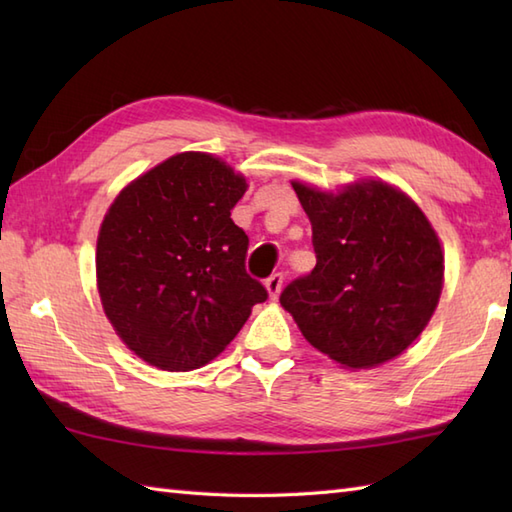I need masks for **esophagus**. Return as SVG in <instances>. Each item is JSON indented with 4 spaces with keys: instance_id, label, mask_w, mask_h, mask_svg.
Returning a JSON list of instances; mask_svg holds the SVG:
<instances>
[{
    "instance_id": "esophagus-1",
    "label": "esophagus",
    "mask_w": 512,
    "mask_h": 512,
    "mask_svg": "<svg viewBox=\"0 0 512 512\" xmlns=\"http://www.w3.org/2000/svg\"><path fill=\"white\" fill-rule=\"evenodd\" d=\"M281 288H284V273H273L266 279V290H268L270 299H277Z\"/></svg>"
}]
</instances>
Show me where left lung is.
Segmentation results:
<instances>
[{"mask_svg": "<svg viewBox=\"0 0 512 512\" xmlns=\"http://www.w3.org/2000/svg\"><path fill=\"white\" fill-rule=\"evenodd\" d=\"M312 222L317 266L281 292L308 343L352 369L376 367L418 339L438 306L444 257L405 193L369 180L343 193L292 182Z\"/></svg>", "mask_w": 512, "mask_h": 512, "instance_id": "obj_1", "label": "left lung"}]
</instances>
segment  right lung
I'll return each instance as SVG.
<instances>
[{"label": "right lung", "mask_w": 512, "mask_h": 512, "mask_svg": "<svg viewBox=\"0 0 512 512\" xmlns=\"http://www.w3.org/2000/svg\"><path fill=\"white\" fill-rule=\"evenodd\" d=\"M244 191L226 162L184 151L134 180L107 211L96 244L103 310L149 365H206L268 299L246 273L248 235L231 220Z\"/></svg>", "instance_id": "add662e5"}]
</instances>
